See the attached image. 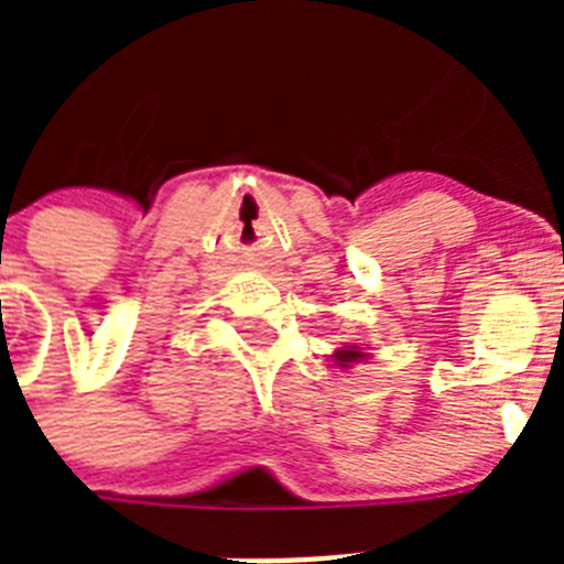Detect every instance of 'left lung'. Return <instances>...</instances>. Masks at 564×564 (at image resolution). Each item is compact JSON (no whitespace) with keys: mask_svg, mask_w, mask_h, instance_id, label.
I'll list each match as a JSON object with an SVG mask.
<instances>
[{"mask_svg":"<svg viewBox=\"0 0 564 564\" xmlns=\"http://www.w3.org/2000/svg\"><path fill=\"white\" fill-rule=\"evenodd\" d=\"M333 358H336L338 367H350L352 361H364V358H367V352H361L356 344H352V347H341V350L333 352Z\"/></svg>","mask_w":564,"mask_h":564,"instance_id":"obj_1","label":"left lung"}]
</instances>
